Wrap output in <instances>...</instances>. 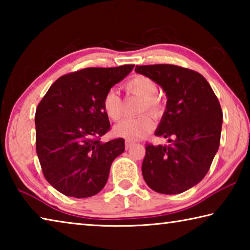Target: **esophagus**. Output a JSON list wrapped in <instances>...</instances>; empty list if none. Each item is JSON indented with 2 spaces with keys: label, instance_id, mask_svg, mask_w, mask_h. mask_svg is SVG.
Returning a JSON list of instances; mask_svg holds the SVG:
<instances>
[{
  "label": "esophagus",
  "instance_id": "obj_1",
  "mask_svg": "<svg viewBox=\"0 0 250 250\" xmlns=\"http://www.w3.org/2000/svg\"><path fill=\"white\" fill-rule=\"evenodd\" d=\"M125 149L128 150V149H130L131 146L133 145V142L130 141V140H125Z\"/></svg>",
  "mask_w": 250,
  "mask_h": 250
}]
</instances>
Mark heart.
Instances as JSON below:
<instances>
[{"instance_id": "b5f03b06", "label": "heart", "mask_w": 250, "mask_h": 250, "mask_svg": "<svg viewBox=\"0 0 250 250\" xmlns=\"http://www.w3.org/2000/svg\"><path fill=\"white\" fill-rule=\"evenodd\" d=\"M124 87L126 94L135 95L143 99L141 105L142 113L149 111L155 117L162 115L164 103L162 98L156 95L158 84L153 79L145 75H134L133 77L126 80ZM101 108L104 115L112 121L120 120L124 116V103L121 97L115 90H108L105 92L101 101ZM154 125V118L146 113L139 118L122 120L115 126V133L128 140H138L153 130Z\"/></svg>"}]
</instances>
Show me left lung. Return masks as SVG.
Returning <instances> with one entry per match:
<instances>
[{
	"instance_id": "1",
	"label": "left lung",
	"mask_w": 250,
	"mask_h": 250,
	"mask_svg": "<svg viewBox=\"0 0 250 250\" xmlns=\"http://www.w3.org/2000/svg\"><path fill=\"white\" fill-rule=\"evenodd\" d=\"M167 92V110L156 137L168 146L146 143L142 175L153 191L179 194L201 182L221 142L223 112L210 84L195 70L158 64L135 67Z\"/></svg>"
}]
</instances>
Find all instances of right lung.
Returning <instances> with one entry per match:
<instances>
[{"label":"right lung","instance_id":"obj_1","mask_svg":"<svg viewBox=\"0 0 250 250\" xmlns=\"http://www.w3.org/2000/svg\"><path fill=\"white\" fill-rule=\"evenodd\" d=\"M133 67H90L62 75L37 105L36 153L42 172L64 195L83 198L99 193L113 160L125 151L122 138L100 142L110 131L101 101Z\"/></svg>","mask_w":250,"mask_h":250}]
</instances>
